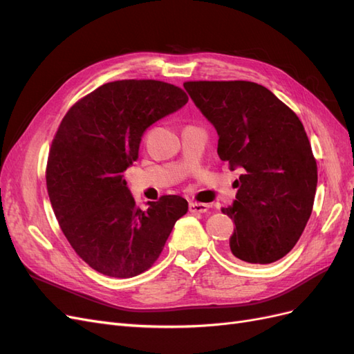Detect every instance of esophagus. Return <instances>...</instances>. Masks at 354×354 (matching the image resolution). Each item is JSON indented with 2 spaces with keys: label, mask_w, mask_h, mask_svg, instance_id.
Returning <instances> with one entry per match:
<instances>
[{
  "label": "esophagus",
  "mask_w": 354,
  "mask_h": 354,
  "mask_svg": "<svg viewBox=\"0 0 354 354\" xmlns=\"http://www.w3.org/2000/svg\"><path fill=\"white\" fill-rule=\"evenodd\" d=\"M190 212H207L209 209L208 203H201V202H190L189 203Z\"/></svg>",
  "instance_id": "34e87169"
}]
</instances>
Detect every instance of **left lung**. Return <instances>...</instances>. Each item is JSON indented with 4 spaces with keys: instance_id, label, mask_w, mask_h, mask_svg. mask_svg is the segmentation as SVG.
<instances>
[{
    "instance_id": "left-lung-1",
    "label": "left lung",
    "mask_w": 354,
    "mask_h": 354,
    "mask_svg": "<svg viewBox=\"0 0 354 354\" xmlns=\"http://www.w3.org/2000/svg\"><path fill=\"white\" fill-rule=\"evenodd\" d=\"M183 85L217 130L220 159L243 169L236 199L221 209L234 223L229 251L251 264L277 261L301 236L317 186L316 159L301 121L260 84Z\"/></svg>"
}]
</instances>
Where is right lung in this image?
<instances>
[{"instance_id": "add662e5", "label": "right lung", "mask_w": 354, "mask_h": 354, "mask_svg": "<svg viewBox=\"0 0 354 354\" xmlns=\"http://www.w3.org/2000/svg\"><path fill=\"white\" fill-rule=\"evenodd\" d=\"M187 100L173 84L122 80L100 85L62 120L48 153V196L71 246L99 273L125 279L146 272L187 212L177 195L140 209L122 178L146 128Z\"/></svg>"}]
</instances>
